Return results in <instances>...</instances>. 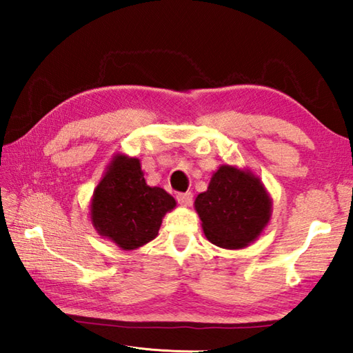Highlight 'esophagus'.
Returning <instances> with one entry per match:
<instances>
[{"mask_svg":"<svg viewBox=\"0 0 353 353\" xmlns=\"http://www.w3.org/2000/svg\"><path fill=\"white\" fill-rule=\"evenodd\" d=\"M177 201L181 205L188 207V205H191V202H193V194H191L190 191H187V193H179Z\"/></svg>","mask_w":353,"mask_h":353,"instance_id":"esophagus-1","label":"esophagus"}]
</instances>
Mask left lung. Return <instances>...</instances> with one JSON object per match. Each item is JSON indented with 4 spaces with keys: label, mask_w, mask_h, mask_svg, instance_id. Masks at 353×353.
Here are the masks:
<instances>
[{
    "label": "left lung",
    "mask_w": 353,
    "mask_h": 353,
    "mask_svg": "<svg viewBox=\"0 0 353 353\" xmlns=\"http://www.w3.org/2000/svg\"><path fill=\"white\" fill-rule=\"evenodd\" d=\"M207 240L223 249H243L259 238L272 214L271 194L259 176L221 165L194 201Z\"/></svg>",
    "instance_id": "left-lung-1"
}]
</instances>
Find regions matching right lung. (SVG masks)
Here are the masks:
<instances>
[{
	"label": "right lung",
	"instance_id": "obj_1",
	"mask_svg": "<svg viewBox=\"0 0 353 353\" xmlns=\"http://www.w3.org/2000/svg\"><path fill=\"white\" fill-rule=\"evenodd\" d=\"M176 199L160 187H149L140 159L118 152L93 191L90 219L98 234L123 250L145 246L159 235Z\"/></svg>",
	"mask_w": 353,
	"mask_h": 353
}]
</instances>
